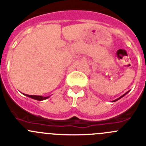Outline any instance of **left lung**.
Wrapping results in <instances>:
<instances>
[{"mask_svg": "<svg viewBox=\"0 0 146 146\" xmlns=\"http://www.w3.org/2000/svg\"><path fill=\"white\" fill-rule=\"evenodd\" d=\"M128 92H126V93H125V94H123V95H122V96H121L120 98H118V99H116V100H113V102H115V101H117V100H119V99H120V98H123V97H124V95H125V94H127V93H128Z\"/></svg>", "mask_w": 146, "mask_h": 146, "instance_id": "obj_1", "label": "left lung"}]
</instances>
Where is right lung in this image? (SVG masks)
Wrapping results in <instances>:
<instances>
[{
    "label": "right lung",
    "instance_id": "right-lung-1",
    "mask_svg": "<svg viewBox=\"0 0 146 146\" xmlns=\"http://www.w3.org/2000/svg\"><path fill=\"white\" fill-rule=\"evenodd\" d=\"M27 97H29V98H33L34 100H44L47 99L49 97H43V96H39V95H29V94H25Z\"/></svg>",
    "mask_w": 146,
    "mask_h": 146
}]
</instances>
